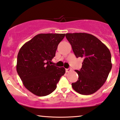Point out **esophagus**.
Listing matches in <instances>:
<instances>
[{"instance_id": "34e87169", "label": "esophagus", "mask_w": 120, "mask_h": 120, "mask_svg": "<svg viewBox=\"0 0 120 120\" xmlns=\"http://www.w3.org/2000/svg\"><path fill=\"white\" fill-rule=\"evenodd\" d=\"M71 71H72V69L71 68H66V72H69Z\"/></svg>"}]
</instances>
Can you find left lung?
I'll list each match as a JSON object with an SVG mask.
<instances>
[{
	"label": "left lung",
	"mask_w": 120,
	"mask_h": 120,
	"mask_svg": "<svg viewBox=\"0 0 120 120\" xmlns=\"http://www.w3.org/2000/svg\"><path fill=\"white\" fill-rule=\"evenodd\" d=\"M76 57L83 59L80 70H75L78 81L72 83L82 95L94 93L106 82L112 68L111 53L108 47L93 35L86 33H66Z\"/></svg>",
	"instance_id": "left-lung-1"
}]
</instances>
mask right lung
Segmentation results:
<instances>
[{
    "label": "right lung",
    "instance_id": "1",
    "mask_svg": "<svg viewBox=\"0 0 120 120\" xmlns=\"http://www.w3.org/2000/svg\"><path fill=\"white\" fill-rule=\"evenodd\" d=\"M65 34L41 33L24 44L17 55L16 70L26 89L34 95L46 96L55 90L64 68L52 65L59 43Z\"/></svg>",
    "mask_w": 120,
    "mask_h": 120
}]
</instances>
